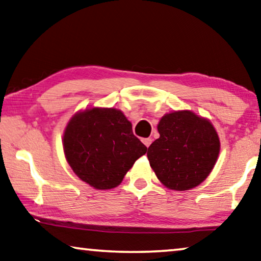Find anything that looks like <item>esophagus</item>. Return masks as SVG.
<instances>
[{"instance_id":"34e87169","label":"esophagus","mask_w":261,"mask_h":261,"mask_svg":"<svg viewBox=\"0 0 261 261\" xmlns=\"http://www.w3.org/2000/svg\"><path fill=\"white\" fill-rule=\"evenodd\" d=\"M142 142L144 143V145H145L146 147H149V146H150V144L152 143V139H151V138H144Z\"/></svg>"}]
</instances>
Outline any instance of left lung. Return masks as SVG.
I'll list each match as a JSON object with an SVG mask.
<instances>
[{
  "mask_svg": "<svg viewBox=\"0 0 261 261\" xmlns=\"http://www.w3.org/2000/svg\"><path fill=\"white\" fill-rule=\"evenodd\" d=\"M157 129L159 138L149 146L147 158L159 181L176 191L201 184L220 151L212 123L190 110H179L163 116Z\"/></svg>",
  "mask_w": 261,
  "mask_h": 261,
  "instance_id": "obj_1",
  "label": "left lung"
}]
</instances>
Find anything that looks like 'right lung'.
I'll return each mask as SVG.
<instances>
[{
	"label": "right lung",
	"instance_id": "add662e5",
	"mask_svg": "<svg viewBox=\"0 0 261 261\" xmlns=\"http://www.w3.org/2000/svg\"><path fill=\"white\" fill-rule=\"evenodd\" d=\"M63 150L81 180L96 190H110L122 182L147 149L118 109L87 108L76 112L65 126Z\"/></svg>",
	"mask_w": 261,
	"mask_h": 261
}]
</instances>
